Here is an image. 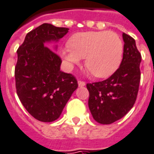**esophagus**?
<instances>
[{"label": "esophagus", "mask_w": 154, "mask_h": 154, "mask_svg": "<svg viewBox=\"0 0 154 154\" xmlns=\"http://www.w3.org/2000/svg\"><path fill=\"white\" fill-rule=\"evenodd\" d=\"M78 85L79 87H83V86H85V82L83 81V80H79Z\"/></svg>", "instance_id": "esophagus-1"}]
</instances>
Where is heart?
Returning <instances> with one entry per match:
<instances>
[{
  "label": "heart",
  "mask_w": 154,
  "mask_h": 154,
  "mask_svg": "<svg viewBox=\"0 0 154 154\" xmlns=\"http://www.w3.org/2000/svg\"><path fill=\"white\" fill-rule=\"evenodd\" d=\"M123 51L124 44L117 33L90 31L74 34L69 40V47L61 50V57L69 66L85 58V66L93 75L106 78L117 69Z\"/></svg>",
  "instance_id": "obj_1"
}]
</instances>
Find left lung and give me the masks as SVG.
<instances>
[{"instance_id": "obj_1", "label": "left lung", "mask_w": 154, "mask_h": 154, "mask_svg": "<svg viewBox=\"0 0 154 154\" xmlns=\"http://www.w3.org/2000/svg\"><path fill=\"white\" fill-rule=\"evenodd\" d=\"M124 51L120 67L109 78L87 84L88 107L98 123L109 125L122 118L136 101L140 82L141 54L134 39L123 32Z\"/></svg>"}]
</instances>
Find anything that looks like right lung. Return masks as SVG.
<instances>
[{"instance_id":"obj_1","label":"right lung","mask_w":154,"mask_h":154,"mask_svg":"<svg viewBox=\"0 0 154 154\" xmlns=\"http://www.w3.org/2000/svg\"><path fill=\"white\" fill-rule=\"evenodd\" d=\"M69 29L42 25L27 33L18 48L14 68L18 97L34 118L51 122L59 118L78 82L71 74L60 71L61 59L45 42L58 41Z\"/></svg>"}]
</instances>
